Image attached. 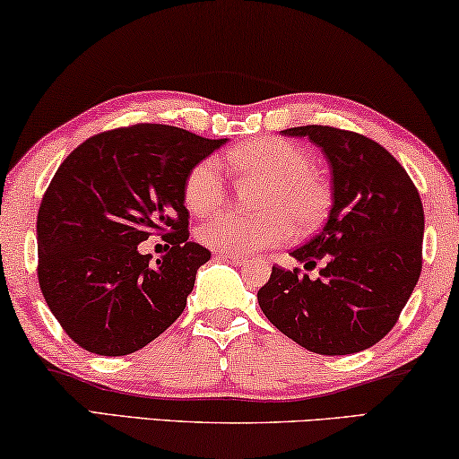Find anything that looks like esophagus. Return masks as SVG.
Segmentation results:
<instances>
[{"instance_id":"1","label":"esophagus","mask_w":459,"mask_h":459,"mask_svg":"<svg viewBox=\"0 0 459 459\" xmlns=\"http://www.w3.org/2000/svg\"><path fill=\"white\" fill-rule=\"evenodd\" d=\"M214 257L221 259V262H229V264H232V265H243L245 262H247V257L235 255V253H216Z\"/></svg>"}]
</instances>
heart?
Instances as JSON below:
<instances>
[{
    "label": "heart",
    "instance_id": "b5f03b06",
    "mask_svg": "<svg viewBox=\"0 0 459 459\" xmlns=\"http://www.w3.org/2000/svg\"><path fill=\"white\" fill-rule=\"evenodd\" d=\"M227 164L238 175L264 181L257 216L237 212L212 218L197 230L202 245L218 253H249L289 241L295 227L309 230L321 222L330 206L324 181L311 170L305 150L280 138H257L230 150ZM227 197L222 162L210 156L189 170L183 202L194 216H210Z\"/></svg>",
    "mask_w": 459,
    "mask_h": 459
}]
</instances>
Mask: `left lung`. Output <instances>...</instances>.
Listing matches in <instances>:
<instances>
[{
  "label": "left lung",
  "mask_w": 459,
  "mask_h": 459,
  "mask_svg": "<svg viewBox=\"0 0 459 459\" xmlns=\"http://www.w3.org/2000/svg\"><path fill=\"white\" fill-rule=\"evenodd\" d=\"M321 148L332 210L316 237L290 253L316 268H272L257 292L264 316L307 351L338 357L371 348L398 321L422 268L425 212L404 167L381 143L327 126L280 132Z\"/></svg>",
  "instance_id": "obj_1"
}]
</instances>
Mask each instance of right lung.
Segmentation results:
<instances>
[{
  "mask_svg": "<svg viewBox=\"0 0 459 459\" xmlns=\"http://www.w3.org/2000/svg\"><path fill=\"white\" fill-rule=\"evenodd\" d=\"M227 142L142 123L92 135L61 162L39 208V284L84 351L132 354L186 309L210 251L187 241L183 186ZM154 231L171 245L156 266L137 249Z\"/></svg>",
  "mask_w": 459,
  "mask_h": 459,
  "instance_id": "obj_1",
  "label": "right lung"
}]
</instances>
